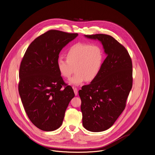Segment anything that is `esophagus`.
Listing matches in <instances>:
<instances>
[{
  "mask_svg": "<svg viewBox=\"0 0 155 155\" xmlns=\"http://www.w3.org/2000/svg\"><path fill=\"white\" fill-rule=\"evenodd\" d=\"M73 89H74V93H75V95H77V94H78V89L77 87H73Z\"/></svg>",
  "mask_w": 155,
  "mask_h": 155,
  "instance_id": "1",
  "label": "esophagus"
}]
</instances>
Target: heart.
<instances>
[{"label": "heart", "instance_id": "b5f03b06", "mask_svg": "<svg viewBox=\"0 0 155 155\" xmlns=\"http://www.w3.org/2000/svg\"><path fill=\"white\" fill-rule=\"evenodd\" d=\"M66 55L67 60L58 59L57 67L60 74L66 78H69L75 69V74L68 81L73 86L94 81L99 75L104 60L100 46L82 42L72 45Z\"/></svg>", "mask_w": 155, "mask_h": 155}]
</instances>
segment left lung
I'll use <instances>...</instances> for the list:
<instances>
[{"label":"left lung","instance_id":"left-lung-1","mask_svg":"<svg viewBox=\"0 0 155 155\" xmlns=\"http://www.w3.org/2000/svg\"><path fill=\"white\" fill-rule=\"evenodd\" d=\"M99 41L107 58L98 77L78 91L83 125L92 132L110 128L124 110L133 85L132 61L127 49L104 34L84 35Z\"/></svg>","mask_w":155,"mask_h":155}]
</instances>
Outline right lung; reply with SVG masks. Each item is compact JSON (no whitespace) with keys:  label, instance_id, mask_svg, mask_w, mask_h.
<instances>
[{"label":"right lung","instance_id":"1","mask_svg":"<svg viewBox=\"0 0 155 155\" xmlns=\"http://www.w3.org/2000/svg\"><path fill=\"white\" fill-rule=\"evenodd\" d=\"M78 33L51 30L28 46L19 69V93L30 121L39 129L54 131L61 127L75 94L65 86L57 61L61 50Z\"/></svg>","mask_w":155,"mask_h":155}]
</instances>
